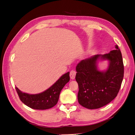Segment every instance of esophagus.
<instances>
[{
  "instance_id": "1",
  "label": "esophagus",
  "mask_w": 135,
  "mask_h": 135,
  "mask_svg": "<svg viewBox=\"0 0 135 135\" xmlns=\"http://www.w3.org/2000/svg\"><path fill=\"white\" fill-rule=\"evenodd\" d=\"M76 75V71L74 70H71L70 72V77L71 79H74Z\"/></svg>"
}]
</instances>
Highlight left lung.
I'll return each mask as SVG.
<instances>
[{"mask_svg":"<svg viewBox=\"0 0 135 135\" xmlns=\"http://www.w3.org/2000/svg\"><path fill=\"white\" fill-rule=\"evenodd\" d=\"M100 59L109 61L107 71L98 69ZM76 71L79 104L89 109L104 107L116 97L123 79L124 65L119 48L115 45V50L109 54L96 55L81 60L77 64Z\"/></svg>","mask_w":135,"mask_h":135,"instance_id":"left-lung-1","label":"left lung"}]
</instances>
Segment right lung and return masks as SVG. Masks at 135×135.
<instances>
[{
	"instance_id": "obj_1",
	"label": "right lung",
	"mask_w": 135,
	"mask_h": 135,
	"mask_svg": "<svg viewBox=\"0 0 135 135\" xmlns=\"http://www.w3.org/2000/svg\"><path fill=\"white\" fill-rule=\"evenodd\" d=\"M70 80L69 72L61 76L51 87L45 91L35 95L21 92L16 87L20 99L27 107L33 109L46 110L55 106L59 101L60 92Z\"/></svg>"
}]
</instances>
